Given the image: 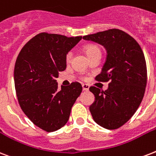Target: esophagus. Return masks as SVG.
Listing matches in <instances>:
<instances>
[{
    "label": "esophagus",
    "instance_id": "obj_1",
    "mask_svg": "<svg viewBox=\"0 0 156 156\" xmlns=\"http://www.w3.org/2000/svg\"><path fill=\"white\" fill-rule=\"evenodd\" d=\"M83 89L84 91H88L89 90V86L87 84H83Z\"/></svg>",
    "mask_w": 156,
    "mask_h": 156
}]
</instances>
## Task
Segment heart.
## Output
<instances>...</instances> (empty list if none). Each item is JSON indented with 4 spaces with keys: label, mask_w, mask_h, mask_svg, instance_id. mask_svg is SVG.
<instances>
[{
    "label": "heart",
    "mask_w": 156,
    "mask_h": 156,
    "mask_svg": "<svg viewBox=\"0 0 156 156\" xmlns=\"http://www.w3.org/2000/svg\"><path fill=\"white\" fill-rule=\"evenodd\" d=\"M85 51H86V54L87 55L88 57L92 56L94 55L101 54V49L99 48V46H97V45H88V46H87L85 47ZM72 57H73V51H70L66 55V60L70 61L71 59H72Z\"/></svg>",
    "instance_id": "1"
}]
</instances>
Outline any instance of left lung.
I'll return each instance as SVG.
<instances>
[{
  "label": "left lung",
  "instance_id": "8db88e82",
  "mask_svg": "<svg viewBox=\"0 0 156 156\" xmlns=\"http://www.w3.org/2000/svg\"><path fill=\"white\" fill-rule=\"evenodd\" d=\"M83 38L101 44L107 51L101 73L95 79L110 82L109 87L105 91L93 86L89 88L95 96L91 114L100 126L117 129L133 117L144 97L147 70L143 51L133 37L117 28Z\"/></svg>",
  "mask_w": 156,
  "mask_h": 156
}]
</instances>
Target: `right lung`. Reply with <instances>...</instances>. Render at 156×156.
Returning <instances> with one entry per match:
<instances>
[{"instance_id": "1", "label": "right lung", "mask_w": 156, "mask_h": 156, "mask_svg": "<svg viewBox=\"0 0 156 156\" xmlns=\"http://www.w3.org/2000/svg\"><path fill=\"white\" fill-rule=\"evenodd\" d=\"M82 39L41 33L24 45L15 65L18 101L27 117L46 132H54L67 123L71 108L83 87L73 82L59 88L56 78L66 69V55Z\"/></svg>"}]
</instances>
